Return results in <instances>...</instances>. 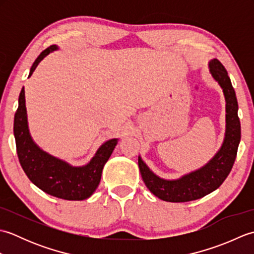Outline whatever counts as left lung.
<instances>
[{"mask_svg":"<svg viewBox=\"0 0 254 254\" xmlns=\"http://www.w3.org/2000/svg\"><path fill=\"white\" fill-rule=\"evenodd\" d=\"M209 71L223 88L226 99V135L222 148L201 169L178 180H164L154 175L138 157V167L145 186L154 195L167 202H189L201 198L222 186L235 164L241 138L238 101L228 73L217 59L209 62Z\"/></svg>","mask_w":254,"mask_h":254,"instance_id":"1","label":"left lung"}]
</instances>
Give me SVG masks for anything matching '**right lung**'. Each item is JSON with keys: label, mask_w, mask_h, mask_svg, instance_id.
Here are the masks:
<instances>
[{"label": "right lung", "mask_w": 254, "mask_h": 254, "mask_svg": "<svg viewBox=\"0 0 254 254\" xmlns=\"http://www.w3.org/2000/svg\"><path fill=\"white\" fill-rule=\"evenodd\" d=\"M56 49L57 46H50L40 53L32 64L29 76L42 59ZM14 136L20 166L29 180L50 195L68 201H82L95 192L100 182L102 168L118 143L117 138H112L102 144L90 163L84 167H72L65 161L52 157L38 147L30 137L24 87L19 94L18 108L14 118Z\"/></svg>", "instance_id": "right-lung-1"}]
</instances>
